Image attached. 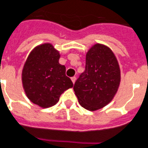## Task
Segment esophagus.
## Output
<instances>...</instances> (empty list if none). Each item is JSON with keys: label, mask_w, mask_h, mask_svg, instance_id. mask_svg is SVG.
I'll use <instances>...</instances> for the list:
<instances>
[{"label": "esophagus", "mask_w": 148, "mask_h": 148, "mask_svg": "<svg viewBox=\"0 0 148 148\" xmlns=\"http://www.w3.org/2000/svg\"><path fill=\"white\" fill-rule=\"evenodd\" d=\"M71 80H72V83H73V84H74V83H75V82H76V76H73V77H72V78H71Z\"/></svg>", "instance_id": "obj_1"}]
</instances>
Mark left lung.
Segmentation results:
<instances>
[{
  "label": "left lung",
  "instance_id": "left-lung-1",
  "mask_svg": "<svg viewBox=\"0 0 148 148\" xmlns=\"http://www.w3.org/2000/svg\"><path fill=\"white\" fill-rule=\"evenodd\" d=\"M120 69L110 49L96 44L86 54L85 69L74 84L81 106L94 111L110 103L120 84Z\"/></svg>",
  "mask_w": 148,
  "mask_h": 148
}]
</instances>
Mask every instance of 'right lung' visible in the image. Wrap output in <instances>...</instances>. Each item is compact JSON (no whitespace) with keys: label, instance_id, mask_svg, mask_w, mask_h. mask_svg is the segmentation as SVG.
Listing matches in <instances>:
<instances>
[{"label":"right lung","instance_id":"add662e5","mask_svg":"<svg viewBox=\"0 0 148 148\" xmlns=\"http://www.w3.org/2000/svg\"><path fill=\"white\" fill-rule=\"evenodd\" d=\"M60 53L50 43L30 52L22 70V84L27 97L42 108L56 105L65 90L73 86L66 68L59 64Z\"/></svg>","mask_w":148,"mask_h":148}]
</instances>
